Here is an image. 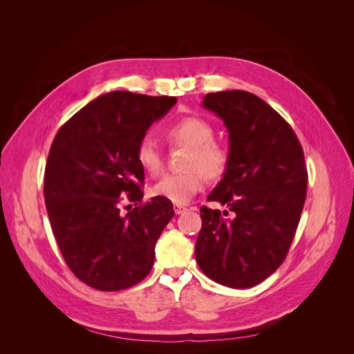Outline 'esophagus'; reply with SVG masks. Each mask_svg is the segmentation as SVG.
<instances>
[{
    "mask_svg": "<svg viewBox=\"0 0 354 354\" xmlns=\"http://www.w3.org/2000/svg\"><path fill=\"white\" fill-rule=\"evenodd\" d=\"M174 212L177 214V216H178V214H183L185 211H187V208L185 207V205H181V203H174Z\"/></svg>",
    "mask_w": 354,
    "mask_h": 354,
    "instance_id": "1",
    "label": "esophagus"
}]
</instances>
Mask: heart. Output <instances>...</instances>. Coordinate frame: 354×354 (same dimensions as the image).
I'll return each instance as SVG.
<instances>
[{"label":"heart","instance_id":"obj_1","mask_svg":"<svg viewBox=\"0 0 354 354\" xmlns=\"http://www.w3.org/2000/svg\"><path fill=\"white\" fill-rule=\"evenodd\" d=\"M165 134L174 145L187 146L185 167L187 169L167 174L152 187V194L173 203H185L203 185V176L218 180L229 167V149L214 138L212 125L199 116H185L167 127ZM137 164L147 174L158 176L164 168L162 152L152 137H143L136 149Z\"/></svg>","mask_w":354,"mask_h":354}]
</instances>
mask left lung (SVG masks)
I'll return each mask as SVG.
<instances>
[{"instance_id": "left-lung-1", "label": "left lung", "mask_w": 354, "mask_h": 354, "mask_svg": "<svg viewBox=\"0 0 354 354\" xmlns=\"http://www.w3.org/2000/svg\"><path fill=\"white\" fill-rule=\"evenodd\" d=\"M202 106L226 125L230 155L207 201L234 216L201 208L195 257L209 279L251 288L276 272L292 243L307 190L304 152L289 124L252 93H209Z\"/></svg>"}]
</instances>
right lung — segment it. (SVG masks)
<instances>
[{
	"instance_id": "1",
	"label": "right lung",
	"mask_w": 354,
	"mask_h": 354,
	"mask_svg": "<svg viewBox=\"0 0 354 354\" xmlns=\"http://www.w3.org/2000/svg\"><path fill=\"white\" fill-rule=\"evenodd\" d=\"M176 103L167 95L112 91L84 106L53 140L44 178L51 229L72 273L99 291L143 281L156 241L174 217L167 199L142 203L145 169L136 149ZM127 198L136 208L124 214Z\"/></svg>"
}]
</instances>
